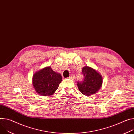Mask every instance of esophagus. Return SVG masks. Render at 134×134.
I'll return each mask as SVG.
<instances>
[{"label": "esophagus", "mask_w": 134, "mask_h": 134, "mask_svg": "<svg viewBox=\"0 0 134 134\" xmlns=\"http://www.w3.org/2000/svg\"><path fill=\"white\" fill-rule=\"evenodd\" d=\"M75 75L74 74H71L69 77V79H71V80H74L75 79Z\"/></svg>", "instance_id": "34e87169"}]
</instances>
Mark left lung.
<instances>
[{"label": "left lung", "mask_w": 134, "mask_h": 134, "mask_svg": "<svg viewBox=\"0 0 134 134\" xmlns=\"http://www.w3.org/2000/svg\"><path fill=\"white\" fill-rule=\"evenodd\" d=\"M82 73L83 81L77 82L79 91L86 96H90L98 91L103 83L102 75L95 69L88 66L83 67Z\"/></svg>", "instance_id": "obj_1"}]
</instances>
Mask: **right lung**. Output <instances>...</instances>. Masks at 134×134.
<instances>
[{
  "instance_id": "obj_1",
  "label": "right lung",
  "mask_w": 134,
  "mask_h": 134,
  "mask_svg": "<svg viewBox=\"0 0 134 134\" xmlns=\"http://www.w3.org/2000/svg\"><path fill=\"white\" fill-rule=\"evenodd\" d=\"M63 77L50 67H46L34 74L32 84L36 92L44 96L52 95L59 87Z\"/></svg>"
}]
</instances>
